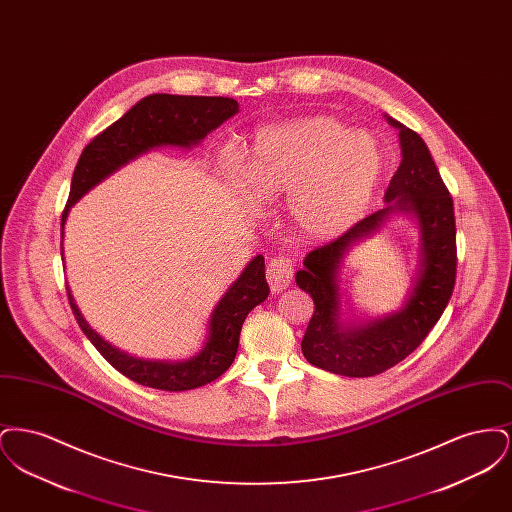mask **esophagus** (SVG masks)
Masks as SVG:
<instances>
[{
  "mask_svg": "<svg viewBox=\"0 0 512 512\" xmlns=\"http://www.w3.org/2000/svg\"><path fill=\"white\" fill-rule=\"evenodd\" d=\"M293 278L292 259L278 255L274 259H270L267 267V280L270 290L274 293L284 292L286 288H290Z\"/></svg>",
  "mask_w": 512,
  "mask_h": 512,
  "instance_id": "esophagus-1",
  "label": "esophagus"
}]
</instances>
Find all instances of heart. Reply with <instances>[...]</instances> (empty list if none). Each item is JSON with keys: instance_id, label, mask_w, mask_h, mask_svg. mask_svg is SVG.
<instances>
[{"instance_id": "heart-1", "label": "heart", "mask_w": 512, "mask_h": 512, "mask_svg": "<svg viewBox=\"0 0 512 512\" xmlns=\"http://www.w3.org/2000/svg\"><path fill=\"white\" fill-rule=\"evenodd\" d=\"M386 169L380 142L332 117L268 124L242 155L240 188L253 205L286 202L293 230L338 238L365 215Z\"/></svg>"}]
</instances>
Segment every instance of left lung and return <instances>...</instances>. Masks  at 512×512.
Segmentation results:
<instances>
[{
  "label": "left lung",
  "instance_id": "8db88e82",
  "mask_svg": "<svg viewBox=\"0 0 512 512\" xmlns=\"http://www.w3.org/2000/svg\"><path fill=\"white\" fill-rule=\"evenodd\" d=\"M399 130L401 163L384 194V209L351 226L343 236L311 251L295 282L315 301V313L301 341L311 365L366 378L401 363L428 336L445 311L457 272L455 211L424 140L405 124L384 115ZM395 216L414 220L417 270L402 305L378 318H359L340 278L348 253L379 233Z\"/></svg>",
  "mask_w": 512,
  "mask_h": 512
}]
</instances>
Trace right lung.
<instances>
[{"label":"right lung","instance_id":"obj_1","mask_svg":"<svg viewBox=\"0 0 512 512\" xmlns=\"http://www.w3.org/2000/svg\"><path fill=\"white\" fill-rule=\"evenodd\" d=\"M240 113L236 99L207 96L153 94L140 99L121 119L113 122L84 147L73 180L71 194L61 219V257L65 261V224L74 203L96 188L107 176L130 161L159 147L199 146L209 132ZM74 318L86 338L126 378L147 388L165 391L194 390L217 380L234 363L245 317L268 297L263 255L253 257L240 276L220 297L207 318V334L201 349L182 361H153L134 357L103 340L80 313L73 292L67 286Z\"/></svg>","mask_w":512,"mask_h":512}]
</instances>
